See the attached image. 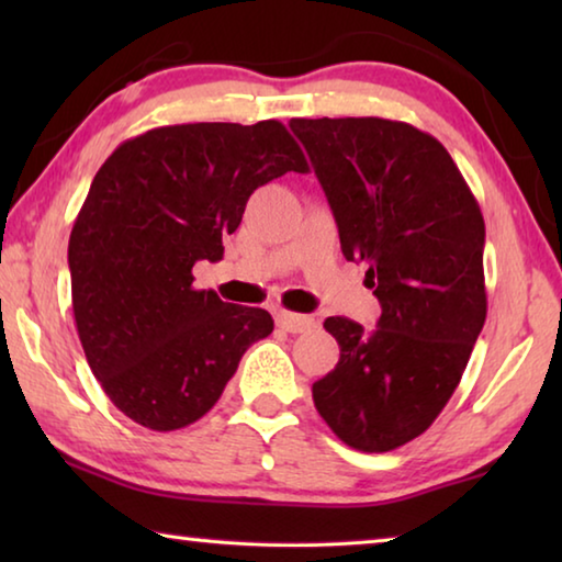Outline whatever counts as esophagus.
Segmentation results:
<instances>
[{
  "instance_id": "34e87169",
  "label": "esophagus",
  "mask_w": 562,
  "mask_h": 562,
  "mask_svg": "<svg viewBox=\"0 0 562 562\" xmlns=\"http://www.w3.org/2000/svg\"><path fill=\"white\" fill-rule=\"evenodd\" d=\"M274 319H278V325L290 331V335H302V331H307L312 325H315V319L310 315H294V312H274Z\"/></svg>"
}]
</instances>
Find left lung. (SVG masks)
Returning <instances> with one entry per match:
<instances>
[{
	"label": "left lung",
	"mask_w": 562,
	"mask_h": 562,
	"mask_svg": "<svg viewBox=\"0 0 562 562\" xmlns=\"http://www.w3.org/2000/svg\"><path fill=\"white\" fill-rule=\"evenodd\" d=\"M382 317H327L339 361L312 384L319 416L357 451L416 439L449 402L486 322V225L439 140L389 119H292Z\"/></svg>",
	"instance_id": "obj_1"
}]
</instances>
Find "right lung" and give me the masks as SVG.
<instances>
[{
	"mask_svg": "<svg viewBox=\"0 0 562 562\" xmlns=\"http://www.w3.org/2000/svg\"><path fill=\"white\" fill-rule=\"evenodd\" d=\"M294 170L280 121L183 123L128 138L93 176L69 237L74 319L93 376L154 431L211 412L252 341L274 322L193 288L198 260H223L247 198Z\"/></svg>",
	"mask_w": 562,
	"mask_h": 562,
	"instance_id": "obj_1",
	"label": "right lung"
}]
</instances>
